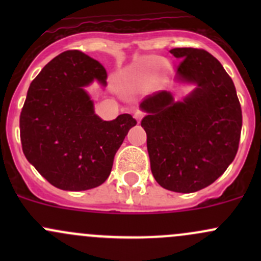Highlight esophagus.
I'll list each match as a JSON object with an SVG mask.
<instances>
[{"label":"esophagus","mask_w":261,"mask_h":261,"mask_svg":"<svg viewBox=\"0 0 261 261\" xmlns=\"http://www.w3.org/2000/svg\"><path fill=\"white\" fill-rule=\"evenodd\" d=\"M143 116H144L143 112H141V111H136L135 115H134V117L136 118V121H138V122H140L141 118H143Z\"/></svg>","instance_id":"34e87169"}]
</instances>
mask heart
Returning a JSON list of instances; mask_svg holds the SVG:
<instances>
[{"instance_id": "b5f03b06", "label": "heart", "mask_w": 261, "mask_h": 261, "mask_svg": "<svg viewBox=\"0 0 261 261\" xmlns=\"http://www.w3.org/2000/svg\"><path fill=\"white\" fill-rule=\"evenodd\" d=\"M123 83H125L126 88L133 89V91L143 88L146 83L145 74H144L143 69H140V67L136 65V67H133L126 70L123 73Z\"/></svg>"}]
</instances>
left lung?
Returning a JSON list of instances; mask_svg holds the SVG:
<instances>
[{"mask_svg":"<svg viewBox=\"0 0 261 261\" xmlns=\"http://www.w3.org/2000/svg\"><path fill=\"white\" fill-rule=\"evenodd\" d=\"M170 53L181 59L175 80L196 88L183 101L167 91L145 97L141 126L155 180L168 191L192 193L212 184L233 162L243 114L232 80L213 55L193 48Z\"/></svg>","mask_w":261,"mask_h":261,"instance_id":"1","label":"left lung"}]
</instances>
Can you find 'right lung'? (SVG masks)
<instances>
[{"label":"right lung","instance_id":"add662e5","mask_svg":"<svg viewBox=\"0 0 261 261\" xmlns=\"http://www.w3.org/2000/svg\"><path fill=\"white\" fill-rule=\"evenodd\" d=\"M101 63L78 50L62 53L29 87L20 115L22 151L57 188L87 191L101 186L136 120L128 114L103 121L94 114L86 87L107 86Z\"/></svg>","mask_w":261,"mask_h":261}]
</instances>
